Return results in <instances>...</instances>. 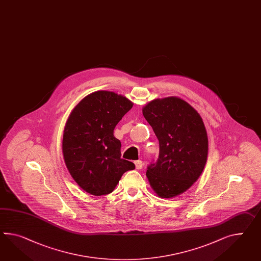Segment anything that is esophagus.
I'll use <instances>...</instances> for the list:
<instances>
[{"instance_id": "1", "label": "esophagus", "mask_w": 261, "mask_h": 261, "mask_svg": "<svg viewBox=\"0 0 261 261\" xmlns=\"http://www.w3.org/2000/svg\"><path fill=\"white\" fill-rule=\"evenodd\" d=\"M134 163H135V166H136V169H137V170H140V169H142V165H143V163H142V161H141V160H137V161H135Z\"/></svg>"}]
</instances>
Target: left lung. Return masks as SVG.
Masks as SVG:
<instances>
[{
	"mask_svg": "<svg viewBox=\"0 0 261 261\" xmlns=\"http://www.w3.org/2000/svg\"><path fill=\"white\" fill-rule=\"evenodd\" d=\"M142 114L159 141V159L148 166V181L159 197H175L197 181L206 163L203 120L189 102L173 96L148 102Z\"/></svg>",
	"mask_w": 261,
	"mask_h": 261,
	"instance_id": "left-lung-1",
	"label": "left lung"
}]
</instances>
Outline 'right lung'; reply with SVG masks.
<instances>
[{
	"mask_svg": "<svg viewBox=\"0 0 261 261\" xmlns=\"http://www.w3.org/2000/svg\"><path fill=\"white\" fill-rule=\"evenodd\" d=\"M132 107L124 96L99 90L84 97L66 121L65 164L78 186L91 195L111 193L122 174L135 169L134 163L121 159V141L113 135Z\"/></svg>",
	"mask_w": 261,
	"mask_h": 261,
	"instance_id": "1",
	"label": "right lung"
}]
</instances>
